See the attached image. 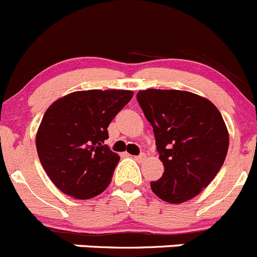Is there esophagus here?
Here are the masks:
<instances>
[{"mask_svg":"<svg viewBox=\"0 0 257 257\" xmlns=\"http://www.w3.org/2000/svg\"><path fill=\"white\" fill-rule=\"evenodd\" d=\"M145 158H146L145 153H141L140 156H134V160H136V161H138V162H142Z\"/></svg>","mask_w":257,"mask_h":257,"instance_id":"1","label":"esophagus"}]
</instances>
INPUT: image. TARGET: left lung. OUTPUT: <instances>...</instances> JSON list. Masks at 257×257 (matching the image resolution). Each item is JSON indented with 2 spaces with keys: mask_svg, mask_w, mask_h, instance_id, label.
<instances>
[{
  "mask_svg": "<svg viewBox=\"0 0 257 257\" xmlns=\"http://www.w3.org/2000/svg\"><path fill=\"white\" fill-rule=\"evenodd\" d=\"M137 100L153 128L164 175L151 183L162 200L180 204L210 184L226 160L228 131L205 97L180 90L148 88Z\"/></svg>",
  "mask_w": 257,
  "mask_h": 257,
  "instance_id": "8db88e82",
  "label": "left lung"
}]
</instances>
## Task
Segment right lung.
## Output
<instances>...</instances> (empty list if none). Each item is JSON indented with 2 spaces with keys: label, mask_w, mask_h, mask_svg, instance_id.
<instances>
[{
  "label": "right lung",
  "mask_w": 257,
  "mask_h": 257,
  "mask_svg": "<svg viewBox=\"0 0 257 257\" xmlns=\"http://www.w3.org/2000/svg\"><path fill=\"white\" fill-rule=\"evenodd\" d=\"M132 97L129 90L76 91L48 107L35 143L45 172L59 190L90 199L109 186L120 157L104 145L107 126Z\"/></svg>",
  "instance_id": "obj_1"
}]
</instances>
